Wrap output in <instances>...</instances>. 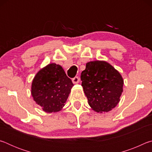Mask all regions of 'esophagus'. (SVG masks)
<instances>
[{"label": "esophagus", "instance_id": "obj_1", "mask_svg": "<svg viewBox=\"0 0 152 152\" xmlns=\"http://www.w3.org/2000/svg\"><path fill=\"white\" fill-rule=\"evenodd\" d=\"M79 81H80V80H79V78L78 76L74 77V78L72 79V82L74 84H78Z\"/></svg>", "mask_w": 152, "mask_h": 152}]
</instances>
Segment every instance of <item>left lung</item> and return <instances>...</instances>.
<instances>
[{"label": "left lung", "instance_id": "obj_1", "mask_svg": "<svg viewBox=\"0 0 152 152\" xmlns=\"http://www.w3.org/2000/svg\"><path fill=\"white\" fill-rule=\"evenodd\" d=\"M80 79L88 104L95 112H109L119 102L124 81L119 72L107 61L86 63Z\"/></svg>", "mask_w": 152, "mask_h": 152}]
</instances>
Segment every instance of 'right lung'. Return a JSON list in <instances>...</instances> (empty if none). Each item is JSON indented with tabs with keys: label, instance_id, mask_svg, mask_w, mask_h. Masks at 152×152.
<instances>
[{
	"label": "right lung",
	"instance_id": "add662e5",
	"mask_svg": "<svg viewBox=\"0 0 152 152\" xmlns=\"http://www.w3.org/2000/svg\"><path fill=\"white\" fill-rule=\"evenodd\" d=\"M73 86L62 67L51 63L36 74L32 81L31 93L43 111L57 113L63 109Z\"/></svg>",
	"mask_w": 152,
	"mask_h": 152
}]
</instances>
